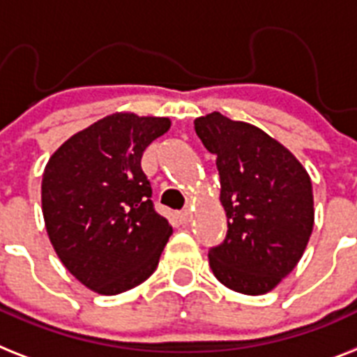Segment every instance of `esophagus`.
Segmentation results:
<instances>
[{
	"label": "esophagus",
	"mask_w": 357,
	"mask_h": 357,
	"mask_svg": "<svg viewBox=\"0 0 357 357\" xmlns=\"http://www.w3.org/2000/svg\"><path fill=\"white\" fill-rule=\"evenodd\" d=\"M178 219H181L182 225H188V222H190V220H191L190 210H182L181 213H178Z\"/></svg>",
	"instance_id": "obj_1"
}]
</instances>
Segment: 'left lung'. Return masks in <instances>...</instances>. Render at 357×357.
<instances>
[{"label": "left lung", "mask_w": 357, "mask_h": 357, "mask_svg": "<svg viewBox=\"0 0 357 357\" xmlns=\"http://www.w3.org/2000/svg\"><path fill=\"white\" fill-rule=\"evenodd\" d=\"M197 137L217 155L228 231L208 252L215 278L246 296L279 284L303 257L314 228L305 167L263 129L220 113L195 120Z\"/></svg>", "instance_id": "1"}]
</instances>
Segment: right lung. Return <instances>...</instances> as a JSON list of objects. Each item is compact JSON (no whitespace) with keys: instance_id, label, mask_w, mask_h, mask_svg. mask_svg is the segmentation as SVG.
Returning <instances> with one entry per match:
<instances>
[{"instance_id":"right-lung-1","label":"right lung","mask_w":357,"mask_h":357,"mask_svg":"<svg viewBox=\"0 0 357 357\" xmlns=\"http://www.w3.org/2000/svg\"><path fill=\"white\" fill-rule=\"evenodd\" d=\"M172 122L114 113L76 132L47 162L43 219L63 266L102 296L138 287L157 270L173 229L151 200L140 160Z\"/></svg>"}]
</instances>
